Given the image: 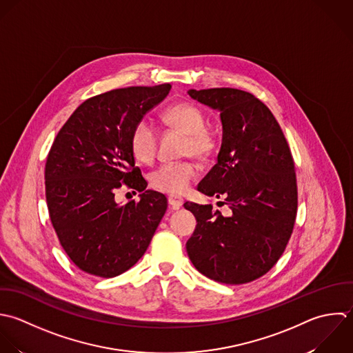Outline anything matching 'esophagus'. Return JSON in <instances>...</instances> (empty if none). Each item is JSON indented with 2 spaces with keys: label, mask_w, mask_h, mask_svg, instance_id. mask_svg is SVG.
Wrapping results in <instances>:
<instances>
[{
  "label": "esophagus",
  "mask_w": 353,
  "mask_h": 353,
  "mask_svg": "<svg viewBox=\"0 0 353 353\" xmlns=\"http://www.w3.org/2000/svg\"><path fill=\"white\" fill-rule=\"evenodd\" d=\"M183 203H184V199L181 196H179V195H169V205L172 206V209L176 210V209L181 208Z\"/></svg>",
  "instance_id": "esophagus-1"
}]
</instances>
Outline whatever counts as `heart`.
I'll return each instance as SVG.
<instances>
[{"instance_id":"b5f03b06","label":"heart","mask_w":353,"mask_h":353,"mask_svg":"<svg viewBox=\"0 0 353 353\" xmlns=\"http://www.w3.org/2000/svg\"><path fill=\"white\" fill-rule=\"evenodd\" d=\"M163 118L169 125L187 133V140L184 144L185 154H192L199 159H206L213 154L216 140L209 132L205 130L206 118L202 110H199L196 105L190 103H179L168 108ZM130 144L134 155L139 159L144 162L152 161L158 147V132L155 126L147 119L139 122L132 132ZM198 174V165L190 159L166 162L159 165L151 173V184L159 191L172 195H181L190 188Z\"/></svg>"}]
</instances>
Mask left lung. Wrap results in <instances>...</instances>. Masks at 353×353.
Instances as JSON below:
<instances>
[{
	"mask_svg": "<svg viewBox=\"0 0 353 353\" xmlns=\"http://www.w3.org/2000/svg\"><path fill=\"white\" fill-rule=\"evenodd\" d=\"M188 94L220 111L217 163L198 191L224 198L230 213L185 202L196 219L187 253L194 267L216 282L249 283L276 264L292 236L297 214L294 161L274 114L252 93L212 88L190 89Z\"/></svg>",
	"mask_w": 353,
	"mask_h": 353,
	"instance_id": "1",
	"label": "left lung"
}]
</instances>
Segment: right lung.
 I'll use <instances>...</instances> for the list:
<instances>
[{
    "label": "right lung",
    "instance_id": "add662e5",
    "mask_svg": "<svg viewBox=\"0 0 353 353\" xmlns=\"http://www.w3.org/2000/svg\"><path fill=\"white\" fill-rule=\"evenodd\" d=\"M170 88L130 86L90 97L50 147L45 165L50 221L67 256L86 274L114 278L132 268L166 212V196L147 190L134 165L130 139ZM122 186L141 192V201L117 204L114 194Z\"/></svg>",
    "mask_w": 353,
    "mask_h": 353
}]
</instances>
